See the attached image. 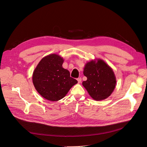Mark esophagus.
Segmentation results:
<instances>
[{"mask_svg":"<svg viewBox=\"0 0 147 147\" xmlns=\"http://www.w3.org/2000/svg\"><path fill=\"white\" fill-rule=\"evenodd\" d=\"M77 81L78 83H80L81 82V78H77Z\"/></svg>","mask_w":147,"mask_h":147,"instance_id":"34e87169","label":"esophagus"}]
</instances>
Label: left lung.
<instances>
[{
  "mask_svg": "<svg viewBox=\"0 0 147 147\" xmlns=\"http://www.w3.org/2000/svg\"><path fill=\"white\" fill-rule=\"evenodd\" d=\"M83 74L87 80L82 82V86L94 99L103 100L113 91L116 83L114 72L103 60L87 62Z\"/></svg>",
  "mask_w": 147,
  "mask_h": 147,
  "instance_id": "8db88e82",
  "label": "left lung"
}]
</instances>
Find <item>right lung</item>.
<instances>
[{"instance_id": "right-lung-1", "label": "right lung", "mask_w": 147, "mask_h": 147, "mask_svg": "<svg viewBox=\"0 0 147 147\" xmlns=\"http://www.w3.org/2000/svg\"><path fill=\"white\" fill-rule=\"evenodd\" d=\"M64 60L56 54L41 59L33 72L32 82L38 92L50 101L64 98L78 81L70 77L69 70L63 68Z\"/></svg>"}]
</instances>
